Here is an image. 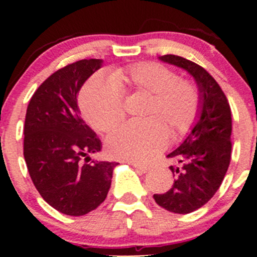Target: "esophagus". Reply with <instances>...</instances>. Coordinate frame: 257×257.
Wrapping results in <instances>:
<instances>
[{"label": "esophagus", "mask_w": 257, "mask_h": 257, "mask_svg": "<svg viewBox=\"0 0 257 257\" xmlns=\"http://www.w3.org/2000/svg\"><path fill=\"white\" fill-rule=\"evenodd\" d=\"M132 165H133L134 168H136L137 170H138L139 173H147L148 170H149V168L145 167V165H142V164H138V163H131Z\"/></svg>", "instance_id": "1"}]
</instances>
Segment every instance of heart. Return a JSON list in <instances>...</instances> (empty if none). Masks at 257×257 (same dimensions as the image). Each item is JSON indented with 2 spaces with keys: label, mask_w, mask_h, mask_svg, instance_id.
I'll return each instance as SVG.
<instances>
[{
  "label": "heart",
  "mask_w": 257,
  "mask_h": 257,
  "mask_svg": "<svg viewBox=\"0 0 257 257\" xmlns=\"http://www.w3.org/2000/svg\"><path fill=\"white\" fill-rule=\"evenodd\" d=\"M109 76L94 74L80 90V110L95 131L107 133L123 120L124 92L153 94L145 112L149 119L125 124L108 137L107 149L112 157L147 163L165 148L168 129L180 138L195 124L201 108L200 90L170 67L152 61L136 62L112 69Z\"/></svg>",
  "instance_id": "heart-1"
}]
</instances>
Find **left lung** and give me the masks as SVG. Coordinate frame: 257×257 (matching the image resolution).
Listing matches in <instances>:
<instances>
[{
    "label": "left lung",
    "mask_w": 257,
    "mask_h": 257,
    "mask_svg": "<svg viewBox=\"0 0 257 257\" xmlns=\"http://www.w3.org/2000/svg\"><path fill=\"white\" fill-rule=\"evenodd\" d=\"M194 77L201 95L200 116L191 133L168 158L179 163L172 188L154 194L155 203L175 214L200 209L221 185L231 160V109L217 82L199 64L174 54L159 57Z\"/></svg>",
    "instance_id": "obj_1"
}]
</instances>
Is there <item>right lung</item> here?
Returning a JSON list of instances; mask_svg holds the SVG:
<instances>
[{
	"label": "right lung",
	"mask_w": 257,
	"mask_h": 257,
	"mask_svg": "<svg viewBox=\"0 0 257 257\" xmlns=\"http://www.w3.org/2000/svg\"><path fill=\"white\" fill-rule=\"evenodd\" d=\"M100 67V59H82L58 69L37 88L26 113L23 155L30 177L52 208L71 216L105 200L118 164L90 159L102 142L77 104L83 83Z\"/></svg>",
	"instance_id": "right-lung-1"
}]
</instances>
